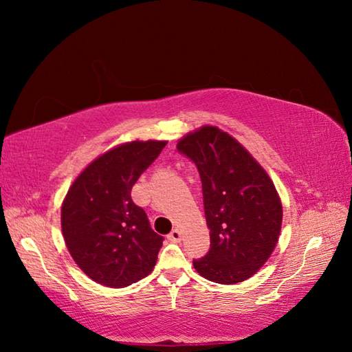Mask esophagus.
I'll list each match as a JSON object with an SVG mask.
<instances>
[{
	"label": "esophagus",
	"mask_w": 352,
	"mask_h": 352,
	"mask_svg": "<svg viewBox=\"0 0 352 352\" xmlns=\"http://www.w3.org/2000/svg\"><path fill=\"white\" fill-rule=\"evenodd\" d=\"M168 237H169V241H170V242H180V241H182V231L178 230V228L172 230V231H170V234H169Z\"/></svg>",
	"instance_id": "obj_1"
}]
</instances>
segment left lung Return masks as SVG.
I'll use <instances>...</instances> for the list:
<instances>
[{
	"label": "left lung",
	"instance_id": "8db88e82",
	"mask_svg": "<svg viewBox=\"0 0 352 352\" xmlns=\"http://www.w3.org/2000/svg\"><path fill=\"white\" fill-rule=\"evenodd\" d=\"M201 178L211 248L194 261L208 281L237 284L252 278L275 250L283 204L270 175L230 133L201 126L178 140Z\"/></svg>",
	"mask_w": 352,
	"mask_h": 352
}]
</instances>
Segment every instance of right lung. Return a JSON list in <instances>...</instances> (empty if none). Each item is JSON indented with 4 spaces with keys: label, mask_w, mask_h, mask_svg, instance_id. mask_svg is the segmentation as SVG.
<instances>
[{
    "label": "right lung",
    "mask_w": 352,
    "mask_h": 352,
    "mask_svg": "<svg viewBox=\"0 0 352 352\" xmlns=\"http://www.w3.org/2000/svg\"><path fill=\"white\" fill-rule=\"evenodd\" d=\"M168 141H129L99 155L71 183L62 234L71 258L94 283L127 287L151 275L163 237L130 192Z\"/></svg>",
    "instance_id": "1"
}]
</instances>
